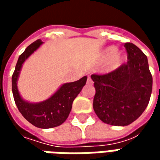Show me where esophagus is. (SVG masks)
I'll return each mask as SVG.
<instances>
[{"label":"esophagus","mask_w":160,"mask_h":160,"mask_svg":"<svg viewBox=\"0 0 160 160\" xmlns=\"http://www.w3.org/2000/svg\"><path fill=\"white\" fill-rule=\"evenodd\" d=\"M87 83L88 84V85H92V79H91V77L90 76H88V78H87Z\"/></svg>","instance_id":"34e87169"}]
</instances>
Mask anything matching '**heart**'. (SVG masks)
Here are the masks:
<instances>
[{"label":"heart","mask_w":160,"mask_h":160,"mask_svg":"<svg viewBox=\"0 0 160 160\" xmlns=\"http://www.w3.org/2000/svg\"><path fill=\"white\" fill-rule=\"evenodd\" d=\"M126 56L123 53L118 52V48L114 45L104 48L100 55V61L106 62L109 61V69L116 70L119 68L125 62Z\"/></svg>","instance_id":"1"}]
</instances>
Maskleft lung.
Segmentation results:
<instances>
[{"mask_svg": "<svg viewBox=\"0 0 160 160\" xmlns=\"http://www.w3.org/2000/svg\"><path fill=\"white\" fill-rule=\"evenodd\" d=\"M124 47L127 64L107 74L91 76L96 90L94 111L102 122L113 126H127L140 118L152 88L147 56L132 42H126Z\"/></svg>", "mask_w": 160, "mask_h": 160, "instance_id": "1", "label": "left lung"}]
</instances>
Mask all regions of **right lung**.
<instances>
[{"instance_id":"add662e5","label":"right lung","mask_w":160,"mask_h":160,"mask_svg":"<svg viewBox=\"0 0 160 160\" xmlns=\"http://www.w3.org/2000/svg\"><path fill=\"white\" fill-rule=\"evenodd\" d=\"M42 43L43 42L40 39L37 40L30 44L19 56L12 76V90L19 112L30 123L40 128H51L59 126L66 121L74 98L87 83V76L82 77L77 81L62 84L45 100L34 103L24 99L18 89L19 73L24 62Z\"/></svg>"}]
</instances>
